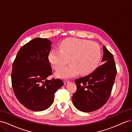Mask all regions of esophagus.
<instances>
[{"mask_svg": "<svg viewBox=\"0 0 132 132\" xmlns=\"http://www.w3.org/2000/svg\"><path fill=\"white\" fill-rule=\"evenodd\" d=\"M70 81L69 80H64V84H67L68 83H69Z\"/></svg>", "mask_w": 132, "mask_h": 132, "instance_id": "1", "label": "esophagus"}]
</instances>
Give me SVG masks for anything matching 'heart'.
Instances as JSON below:
<instances>
[{
	"instance_id": "1",
	"label": "heart",
	"mask_w": 132,
	"mask_h": 132,
	"mask_svg": "<svg viewBox=\"0 0 132 132\" xmlns=\"http://www.w3.org/2000/svg\"><path fill=\"white\" fill-rule=\"evenodd\" d=\"M60 50H53L48 54V61L54 69L60 68L57 75L68 78L77 75H86L93 71L100 61L101 50L97 43L77 38H67L59 44Z\"/></svg>"
}]
</instances>
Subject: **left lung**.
I'll return each instance as SVG.
<instances>
[{
    "instance_id": "left-lung-1",
    "label": "left lung",
    "mask_w": 132,
    "mask_h": 132,
    "mask_svg": "<svg viewBox=\"0 0 132 132\" xmlns=\"http://www.w3.org/2000/svg\"><path fill=\"white\" fill-rule=\"evenodd\" d=\"M102 65L93 73L75 80L77 91L72 101L77 109L90 112L100 109L109 100L114 84L117 70L113 54L103 47Z\"/></svg>"
}]
</instances>
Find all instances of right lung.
<instances>
[{
    "label": "right lung",
    "instance_id": "add662e5",
    "mask_svg": "<svg viewBox=\"0 0 132 132\" xmlns=\"http://www.w3.org/2000/svg\"><path fill=\"white\" fill-rule=\"evenodd\" d=\"M51 45L47 38H35L21 47L13 64L15 95L22 105L34 111L48 109L55 93L63 85L59 79H47L52 71L48 58Z\"/></svg>",
    "mask_w": 132,
    "mask_h": 132
}]
</instances>
